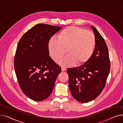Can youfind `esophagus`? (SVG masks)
Segmentation results:
<instances>
[{
	"label": "esophagus",
	"mask_w": 123,
	"mask_h": 123,
	"mask_svg": "<svg viewBox=\"0 0 123 123\" xmlns=\"http://www.w3.org/2000/svg\"><path fill=\"white\" fill-rule=\"evenodd\" d=\"M61 70H62V71H66V68H65V67H61Z\"/></svg>",
	"instance_id": "34e87169"
}]
</instances>
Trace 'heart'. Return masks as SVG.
<instances>
[{"mask_svg": "<svg viewBox=\"0 0 123 123\" xmlns=\"http://www.w3.org/2000/svg\"><path fill=\"white\" fill-rule=\"evenodd\" d=\"M96 44L94 34L90 30L81 27L70 26L62 30L58 39L52 37L48 43L49 54L56 61L66 53L69 54L58 61L64 66H70L76 63L86 62L93 54Z\"/></svg>", "mask_w": 123, "mask_h": 123, "instance_id": "obj_1", "label": "heart"}]
</instances>
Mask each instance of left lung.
<instances>
[{
    "mask_svg": "<svg viewBox=\"0 0 123 123\" xmlns=\"http://www.w3.org/2000/svg\"><path fill=\"white\" fill-rule=\"evenodd\" d=\"M91 27L96 39L93 55L82 65L67 70L71 93L81 103L91 101L101 94L110 70L108 48L104 39L94 26Z\"/></svg>",
    "mask_w": 123,
    "mask_h": 123,
    "instance_id": "1",
    "label": "left lung"
}]
</instances>
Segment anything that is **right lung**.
<instances>
[{"mask_svg": "<svg viewBox=\"0 0 123 123\" xmlns=\"http://www.w3.org/2000/svg\"><path fill=\"white\" fill-rule=\"evenodd\" d=\"M62 29L38 24L28 30L19 40L14 57V69L19 86L30 99L41 101L53 89L61 67L49 55L50 38Z\"/></svg>", "mask_w": 123, "mask_h": 123, "instance_id": "add662e5", "label": "right lung"}]
</instances>
